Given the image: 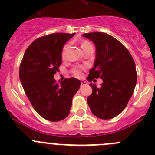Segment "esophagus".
Segmentation results:
<instances>
[{"label": "esophagus", "instance_id": "obj_1", "mask_svg": "<svg viewBox=\"0 0 155 155\" xmlns=\"http://www.w3.org/2000/svg\"><path fill=\"white\" fill-rule=\"evenodd\" d=\"M81 85H85V84H87V82H86L85 81L82 80L81 81Z\"/></svg>", "mask_w": 155, "mask_h": 155}]
</instances>
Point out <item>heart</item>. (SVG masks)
Segmentation results:
<instances>
[{
    "instance_id": "1",
    "label": "heart",
    "mask_w": 155,
    "mask_h": 155,
    "mask_svg": "<svg viewBox=\"0 0 155 155\" xmlns=\"http://www.w3.org/2000/svg\"><path fill=\"white\" fill-rule=\"evenodd\" d=\"M87 43H89V42H87V41H84V42H82L81 46H83L84 45L87 44ZM66 49H67V46H64V49L62 50V57H64V55H65V51ZM82 71H83V68H75L73 69V74L75 75L76 77H81L82 76Z\"/></svg>"
}]
</instances>
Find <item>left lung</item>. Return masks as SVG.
<instances>
[{
	"instance_id": "obj_1",
	"label": "left lung",
	"mask_w": 155,
	"mask_h": 155,
	"mask_svg": "<svg viewBox=\"0 0 155 155\" xmlns=\"http://www.w3.org/2000/svg\"><path fill=\"white\" fill-rule=\"evenodd\" d=\"M94 42L96 57L87 81L101 78L97 87L90 84L92 93L87 102L91 113L102 120H110L122 113L130 99L137 83L136 66L127 48L114 37L104 32L83 34ZM95 81V80H94Z\"/></svg>"
}]
</instances>
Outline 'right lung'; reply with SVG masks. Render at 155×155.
<instances>
[{"label": "right lung", "mask_w": 155, "mask_h": 155, "mask_svg": "<svg viewBox=\"0 0 155 155\" xmlns=\"http://www.w3.org/2000/svg\"><path fill=\"white\" fill-rule=\"evenodd\" d=\"M75 33H53L35 39L25 52L19 78L34 109L51 122L69 115L72 98L80 88L74 78L56 82L53 76L62 63L64 45Z\"/></svg>", "instance_id": "add662e5"}]
</instances>
